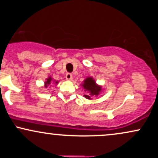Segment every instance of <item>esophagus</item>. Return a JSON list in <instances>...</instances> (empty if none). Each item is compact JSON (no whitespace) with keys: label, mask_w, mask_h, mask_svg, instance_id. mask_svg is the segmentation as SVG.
I'll list each match as a JSON object with an SVG mask.
<instances>
[{"label":"esophagus","mask_w":158,"mask_h":158,"mask_svg":"<svg viewBox=\"0 0 158 158\" xmlns=\"http://www.w3.org/2000/svg\"><path fill=\"white\" fill-rule=\"evenodd\" d=\"M65 77H66L67 80H72V79H73V76H72V74L70 73H67L66 76H65Z\"/></svg>","instance_id":"34e87169"}]
</instances>
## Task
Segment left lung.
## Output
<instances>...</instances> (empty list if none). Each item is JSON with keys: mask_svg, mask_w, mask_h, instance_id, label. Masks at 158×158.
I'll use <instances>...</instances> for the list:
<instances>
[{"mask_svg": "<svg viewBox=\"0 0 158 158\" xmlns=\"http://www.w3.org/2000/svg\"><path fill=\"white\" fill-rule=\"evenodd\" d=\"M85 91H87V95H84L86 99H91L92 97L98 96L102 90V87L97 85L96 81L92 77H88L83 81V84L81 85Z\"/></svg>", "mask_w": 158, "mask_h": 158, "instance_id": "8db88e82", "label": "left lung"}]
</instances>
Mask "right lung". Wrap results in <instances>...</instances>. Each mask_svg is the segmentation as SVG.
I'll return each mask as SVG.
<instances>
[{
    "mask_svg": "<svg viewBox=\"0 0 158 158\" xmlns=\"http://www.w3.org/2000/svg\"><path fill=\"white\" fill-rule=\"evenodd\" d=\"M52 78L50 77H49V78H48V79H46V81H45V82H44V87H45V88H48V87L49 86V85H50V83H52ZM55 83H56V84H58V83H59V82H58V81H56Z\"/></svg>",
    "mask_w": 158,
    "mask_h": 158,
    "instance_id": "obj_1",
    "label": "right lung"
}]
</instances>
